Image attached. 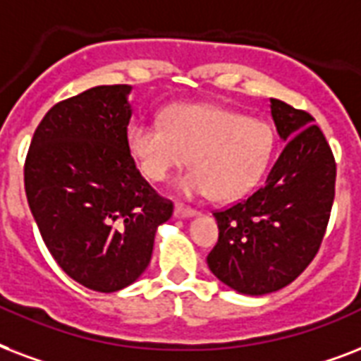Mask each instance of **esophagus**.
<instances>
[{"mask_svg":"<svg viewBox=\"0 0 361 361\" xmlns=\"http://www.w3.org/2000/svg\"><path fill=\"white\" fill-rule=\"evenodd\" d=\"M195 214H197L195 209H190V207L183 205L175 207V216H177V219H190V216H195Z\"/></svg>","mask_w":361,"mask_h":361,"instance_id":"esophagus-1","label":"esophagus"}]
</instances>
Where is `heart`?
Masks as SVG:
<instances>
[{
  "mask_svg": "<svg viewBox=\"0 0 361 361\" xmlns=\"http://www.w3.org/2000/svg\"><path fill=\"white\" fill-rule=\"evenodd\" d=\"M128 150L152 183L188 161L177 188L184 195L209 194L219 201L241 197L256 186L273 152V130L264 120L203 103H180L164 111L161 122L130 126Z\"/></svg>",
  "mask_w": 361,
  "mask_h": 361,
  "instance_id": "heart-1",
  "label": "heart"
}]
</instances>
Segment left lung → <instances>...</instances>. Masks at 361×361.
Instances as JSON below:
<instances>
[{
  "label": "left lung",
  "instance_id": "1",
  "mask_svg": "<svg viewBox=\"0 0 361 361\" xmlns=\"http://www.w3.org/2000/svg\"><path fill=\"white\" fill-rule=\"evenodd\" d=\"M271 116L286 145L262 188L214 212L219 241L207 256L212 275L247 295L276 292L305 271L335 197L334 152L314 118L273 97Z\"/></svg>",
  "mask_w": 361,
  "mask_h": 361
}]
</instances>
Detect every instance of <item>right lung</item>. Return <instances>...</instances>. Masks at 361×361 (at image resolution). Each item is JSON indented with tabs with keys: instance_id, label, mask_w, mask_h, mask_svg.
Masks as SVG:
<instances>
[{
	"instance_id": "obj_1",
	"label": "right lung",
	"mask_w": 361,
	"mask_h": 361,
	"mask_svg": "<svg viewBox=\"0 0 361 361\" xmlns=\"http://www.w3.org/2000/svg\"><path fill=\"white\" fill-rule=\"evenodd\" d=\"M131 86H96L56 103L33 133L24 166L44 245L73 281L111 294L147 269L173 203L156 194L128 150Z\"/></svg>"
}]
</instances>
